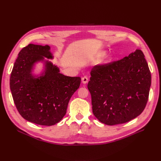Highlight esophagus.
Segmentation results:
<instances>
[{
	"mask_svg": "<svg viewBox=\"0 0 161 161\" xmlns=\"http://www.w3.org/2000/svg\"><path fill=\"white\" fill-rule=\"evenodd\" d=\"M81 80H82L83 83L86 84V83H87L88 82V78L87 77V76H84V77H83L81 78Z\"/></svg>",
	"mask_w": 161,
	"mask_h": 161,
	"instance_id": "34e87169",
	"label": "esophagus"
}]
</instances>
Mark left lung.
I'll use <instances>...</instances> for the list:
<instances>
[{
    "mask_svg": "<svg viewBox=\"0 0 161 161\" xmlns=\"http://www.w3.org/2000/svg\"><path fill=\"white\" fill-rule=\"evenodd\" d=\"M144 57L141 50L136 49L119 61L92 69L87 87L92 112L101 123H125L143 111L151 83Z\"/></svg>",
    "mask_w": 161,
    "mask_h": 161,
    "instance_id": "8db88e82",
    "label": "left lung"
}]
</instances>
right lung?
<instances>
[{
	"label": "right lung",
	"instance_id": "right-lung-1",
	"mask_svg": "<svg viewBox=\"0 0 161 161\" xmlns=\"http://www.w3.org/2000/svg\"><path fill=\"white\" fill-rule=\"evenodd\" d=\"M50 47L29 44L18 54L10 75V86L15 106L25 119L40 125L52 126L65 115L71 97L80 85V77H70L44 60L53 58ZM44 61L40 76L31 70L37 62Z\"/></svg>",
	"mask_w": 161,
	"mask_h": 161
}]
</instances>
